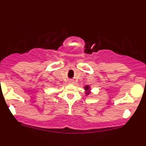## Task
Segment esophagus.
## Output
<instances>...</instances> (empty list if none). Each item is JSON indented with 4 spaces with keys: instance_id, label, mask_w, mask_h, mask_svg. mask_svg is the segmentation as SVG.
Listing matches in <instances>:
<instances>
[{
    "instance_id": "1",
    "label": "esophagus",
    "mask_w": 146,
    "mask_h": 146,
    "mask_svg": "<svg viewBox=\"0 0 146 146\" xmlns=\"http://www.w3.org/2000/svg\"><path fill=\"white\" fill-rule=\"evenodd\" d=\"M68 83L70 84V85H74V84L76 83V82H75V80H69Z\"/></svg>"
}]
</instances>
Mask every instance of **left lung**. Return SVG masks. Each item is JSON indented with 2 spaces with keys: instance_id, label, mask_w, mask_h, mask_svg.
Masks as SVG:
<instances>
[{
  "instance_id": "left-lung-1",
  "label": "left lung",
  "mask_w": 146,
  "mask_h": 146,
  "mask_svg": "<svg viewBox=\"0 0 146 146\" xmlns=\"http://www.w3.org/2000/svg\"><path fill=\"white\" fill-rule=\"evenodd\" d=\"M84 90L85 91V94L89 95L91 92V87H90V85H86L84 87Z\"/></svg>"
}]
</instances>
